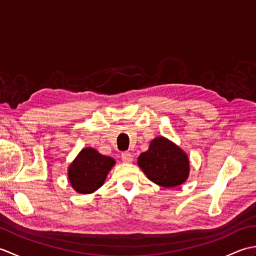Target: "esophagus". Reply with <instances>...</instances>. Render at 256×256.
I'll return each mask as SVG.
<instances>
[{"mask_svg":"<svg viewBox=\"0 0 256 256\" xmlns=\"http://www.w3.org/2000/svg\"><path fill=\"white\" fill-rule=\"evenodd\" d=\"M121 158L123 160V162H133V155L128 152H124L121 155Z\"/></svg>","mask_w":256,"mask_h":256,"instance_id":"1","label":"esophagus"}]
</instances>
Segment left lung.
I'll return each instance as SVG.
<instances>
[{
  "instance_id": "1",
  "label": "left lung",
  "mask_w": 256,
  "mask_h": 256,
  "mask_svg": "<svg viewBox=\"0 0 256 256\" xmlns=\"http://www.w3.org/2000/svg\"><path fill=\"white\" fill-rule=\"evenodd\" d=\"M138 164L150 182L165 188L179 186L189 176L187 154L162 136L152 140L148 150L138 156Z\"/></svg>"
}]
</instances>
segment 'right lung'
<instances>
[{"label":"right lung","mask_w":256,"mask_h":256,"mask_svg":"<svg viewBox=\"0 0 256 256\" xmlns=\"http://www.w3.org/2000/svg\"><path fill=\"white\" fill-rule=\"evenodd\" d=\"M116 165L110 156L86 148L69 165L68 177L72 187L79 194H92L104 184L111 168Z\"/></svg>","instance_id":"add662e5"}]
</instances>
